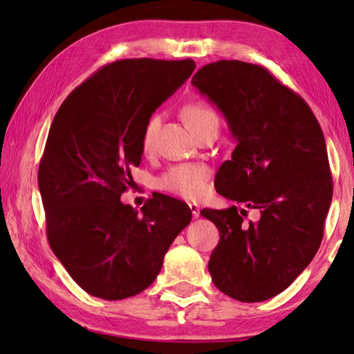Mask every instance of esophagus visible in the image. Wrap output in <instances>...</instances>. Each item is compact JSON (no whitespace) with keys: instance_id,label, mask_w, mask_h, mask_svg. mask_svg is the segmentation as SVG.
<instances>
[{"instance_id":"1","label":"esophagus","mask_w":354,"mask_h":354,"mask_svg":"<svg viewBox=\"0 0 354 354\" xmlns=\"http://www.w3.org/2000/svg\"><path fill=\"white\" fill-rule=\"evenodd\" d=\"M189 207H190L192 215H194V218H198L200 217V206L195 205V203H190Z\"/></svg>"}]
</instances>
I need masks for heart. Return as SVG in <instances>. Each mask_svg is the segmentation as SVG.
Listing matches in <instances>:
<instances>
[{
    "instance_id": "1",
    "label": "heart",
    "mask_w": 354,
    "mask_h": 354,
    "mask_svg": "<svg viewBox=\"0 0 354 354\" xmlns=\"http://www.w3.org/2000/svg\"><path fill=\"white\" fill-rule=\"evenodd\" d=\"M181 117L192 133L207 127L218 129L220 124L218 113L212 106L203 103V101H192L185 104L181 109ZM156 128H158V118H149L143 128L140 139L143 153L151 151ZM207 179V167L201 164H179L171 167L159 178V187L185 200H198L206 194Z\"/></svg>"
}]
</instances>
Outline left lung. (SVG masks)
Segmentation results:
<instances>
[{
	"label": "left lung",
	"instance_id": "8db88e82",
	"mask_svg": "<svg viewBox=\"0 0 354 354\" xmlns=\"http://www.w3.org/2000/svg\"><path fill=\"white\" fill-rule=\"evenodd\" d=\"M192 84L223 112L236 148L215 189L242 209H203L220 231L207 268L225 295L257 303L286 290L319 250L333 198L326 143L314 112L267 68L217 61ZM258 220L247 221L248 209Z\"/></svg>",
	"mask_w": 354,
	"mask_h": 354
}]
</instances>
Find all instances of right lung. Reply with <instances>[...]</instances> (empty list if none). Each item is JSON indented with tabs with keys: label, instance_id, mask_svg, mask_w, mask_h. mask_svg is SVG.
<instances>
[{
	"label": "right lung",
	"instance_id": "obj_1",
	"mask_svg": "<svg viewBox=\"0 0 354 354\" xmlns=\"http://www.w3.org/2000/svg\"><path fill=\"white\" fill-rule=\"evenodd\" d=\"M195 62L122 59L104 65L59 107L39 165L53 253L81 289L134 297L158 277L171 242L190 223L184 201L153 195L139 211L120 201L140 165L151 113L194 73Z\"/></svg>",
	"mask_w": 354,
	"mask_h": 354
}]
</instances>
